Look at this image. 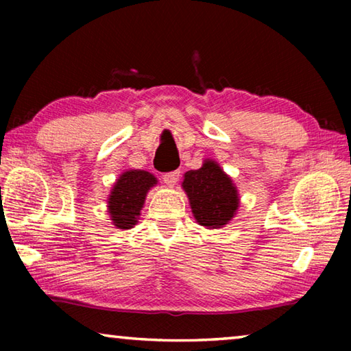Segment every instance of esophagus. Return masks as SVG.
<instances>
[{
  "label": "esophagus",
  "instance_id": "34e87169",
  "mask_svg": "<svg viewBox=\"0 0 351 351\" xmlns=\"http://www.w3.org/2000/svg\"><path fill=\"white\" fill-rule=\"evenodd\" d=\"M181 176V171L180 170H175V171H169V173L162 175V181L167 184L169 187H173L175 184L178 182V180H180Z\"/></svg>",
  "mask_w": 351,
  "mask_h": 351
}]
</instances>
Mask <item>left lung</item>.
Listing matches in <instances>:
<instances>
[{"label": "left lung", "mask_w": 351, "mask_h": 351, "mask_svg": "<svg viewBox=\"0 0 351 351\" xmlns=\"http://www.w3.org/2000/svg\"><path fill=\"white\" fill-rule=\"evenodd\" d=\"M182 189L197 223L207 229L224 228L237 215L239 189L213 159H204L198 170L184 173Z\"/></svg>", "instance_id": "left-lung-1"}]
</instances>
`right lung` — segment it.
I'll use <instances>...</instances> for the list:
<instances>
[{"mask_svg":"<svg viewBox=\"0 0 351 351\" xmlns=\"http://www.w3.org/2000/svg\"><path fill=\"white\" fill-rule=\"evenodd\" d=\"M158 180L147 170H125L112 186L106 199L108 215L117 229H132L138 223L148 190Z\"/></svg>","mask_w":351,"mask_h":351,"instance_id":"obj_1","label":"right lung"}]
</instances>
